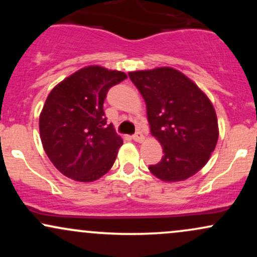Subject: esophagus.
Returning a JSON list of instances; mask_svg holds the SVG:
<instances>
[{"label":"esophagus","mask_w":257,"mask_h":257,"mask_svg":"<svg viewBox=\"0 0 257 257\" xmlns=\"http://www.w3.org/2000/svg\"><path fill=\"white\" fill-rule=\"evenodd\" d=\"M144 139H145V137H144L141 132H137L134 135H133V140H135L137 143H143Z\"/></svg>","instance_id":"34e87169"}]
</instances>
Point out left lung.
Returning a JSON list of instances; mask_svg holds the SVG:
<instances>
[{"instance_id": "left-lung-1", "label": "left lung", "mask_w": 257, "mask_h": 257, "mask_svg": "<svg viewBox=\"0 0 257 257\" xmlns=\"http://www.w3.org/2000/svg\"><path fill=\"white\" fill-rule=\"evenodd\" d=\"M146 102L151 134L164 156L150 166L162 181H182L199 172L219 139L216 112L208 96L172 67L129 72Z\"/></svg>"}]
</instances>
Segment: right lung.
<instances>
[{"label": "right lung", "instance_id": "1", "mask_svg": "<svg viewBox=\"0 0 257 257\" xmlns=\"http://www.w3.org/2000/svg\"><path fill=\"white\" fill-rule=\"evenodd\" d=\"M126 78L124 72L88 66L53 88L40 116L44 151L67 178L90 182L105 175L123 140L107 124L104 100L108 89Z\"/></svg>", "mask_w": 257, "mask_h": 257}]
</instances>
